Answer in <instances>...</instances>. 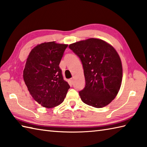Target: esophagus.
Returning a JSON list of instances; mask_svg holds the SVG:
<instances>
[{
  "label": "esophagus",
  "mask_w": 147,
  "mask_h": 147,
  "mask_svg": "<svg viewBox=\"0 0 147 147\" xmlns=\"http://www.w3.org/2000/svg\"><path fill=\"white\" fill-rule=\"evenodd\" d=\"M73 81H74L73 78H71V79H70V82H71V83H72V84H73Z\"/></svg>",
  "instance_id": "1"
}]
</instances>
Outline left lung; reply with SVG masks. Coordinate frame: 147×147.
<instances>
[{"mask_svg":"<svg viewBox=\"0 0 147 147\" xmlns=\"http://www.w3.org/2000/svg\"><path fill=\"white\" fill-rule=\"evenodd\" d=\"M81 60L85 86L79 92L82 101L102 108L113 100L122 80L121 60L115 48L101 39L90 38L69 45Z\"/></svg>","mask_w":147,"mask_h":147,"instance_id":"left-lung-1","label":"left lung"}]
</instances>
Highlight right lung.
Returning <instances> with one entry per match:
<instances>
[{
	"instance_id": "obj_1",
	"label": "right lung",
	"mask_w": 147,
	"mask_h": 147,
	"mask_svg": "<svg viewBox=\"0 0 147 147\" xmlns=\"http://www.w3.org/2000/svg\"><path fill=\"white\" fill-rule=\"evenodd\" d=\"M67 45L55 41L37 45L31 50L24 70V80L34 99L50 108L64 101L69 85L59 64Z\"/></svg>"
}]
</instances>
